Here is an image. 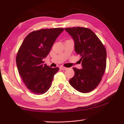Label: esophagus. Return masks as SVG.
Here are the masks:
<instances>
[{"label": "esophagus", "mask_w": 124, "mask_h": 124, "mask_svg": "<svg viewBox=\"0 0 124 124\" xmlns=\"http://www.w3.org/2000/svg\"><path fill=\"white\" fill-rule=\"evenodd\" d=\"M61 70H67V68H66V67H60V68Z\"/></svg>", "instance_id": "1"}]
</instances>
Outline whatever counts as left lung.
Returning a JSON list of instances; mask_svg holds the SVG:
<instances>
[{
    "label": "left lung",
    "instance_id": "obj_1",
    "mask_svg": "<svg viewBox=\"0 0 124 124\" xmlns=\"http://www.w3.org/2000/svg\"><path fill=\"white\" fill-rule=\"evenodd\" d=\"M65 30L74 40L75 51L80 56L83 68L79 70L73 67L74 76L69 82L79 92H91L99 85L106 70V48L90 29L77 27Z\"/></svg>",
    "mask_w": 124,
    "mask_h": 124
}]
</instances>
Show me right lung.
<instances>
[{"mask_svg":"<svg viewBox=\"0 0 124 124\" xmlns=\"http://www.w3.org/2000/svg\"><path fill=\"white\" fill-rule=\"evenodd\" d=\"M63 28L41 29L27 35L17 54L18 73L27 89L32 93L42 95L50 89L54 75L59 68L44 64L56 39Z\"/></svg>","mask_w":124,"mask_h":124,"instance_id":"1","label":"right lung"}]
</instances>
